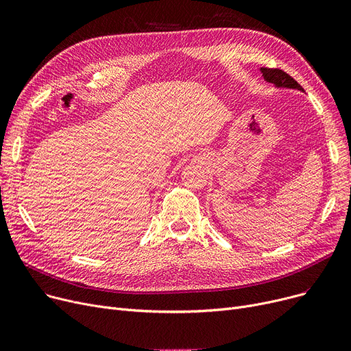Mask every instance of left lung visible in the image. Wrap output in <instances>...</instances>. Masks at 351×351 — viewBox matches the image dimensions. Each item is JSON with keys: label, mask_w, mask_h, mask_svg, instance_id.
Returning <instances> with one entry per match:
<instances>
[{"label": "left lung", "mask_w": 351, "mask_h": 351, "mask_svg": "<svg viewBox=\"0 0 351 351\" xmlns=\"http://www.w3.org/2000/svg\"><path fill=\"white\" fill-rule=\"evenodd\" d=\"M262 77L266 82L273 84L276 88H286V89H298L304 92V89L294 81L289 73L282 69H271V68H261Z\"/></svg>", "instance_id": "left-lung-1"}]
</instances>
